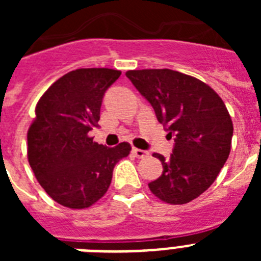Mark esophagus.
Returning <instances> with one entry per match:
<instances>
[{
  "label": "esophagus",
  "mask_w": 261,
  "mask_h": 261,
  "mask_svg": "<svg viewBox=\"0 0 261 261\" xmlns=\"http://www.w3.org/2000/svg\"><path fill=\"white\" fill-rule=\"evenodd\" d=\"M132 153H133V155L136 156V158H140V159L147 158V156H149V151L141 150V149H137V147H133Z\"/></svg>",
  "instance_id": "obj_1"
}]
</instances>
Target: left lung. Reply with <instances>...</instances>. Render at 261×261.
Here are the masks:
<instances>
[{"mask_svg": "<svg viewBox=\"0 0 261 261\" xmlns=\"http://www.w3.org/2000/svg\"><path fill=\"white\" fill-rule=\"evenodd\" d=\"M125 75L174 137L170 158L153 154L163 171L149 188L167 204L192 201L213 184L229 158L232 121L225 103L206 84L171 69L129 70Z\"/></svg>", "mask_w": 261, "mask_h": 261, "instance_id": "8db88e82", "label": "left lung"}]
</instances>
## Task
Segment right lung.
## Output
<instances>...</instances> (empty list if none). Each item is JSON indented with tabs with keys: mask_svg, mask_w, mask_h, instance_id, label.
Wrapping results in <instances>:
<instances>
[{
	"mask_svg": "<svg viewBox=\"0 0 261 261\" xmlns=\"http://www.w3.org/2000/svg\"><path fill=\"white\" fill-rule=\"evenodd\" d=\"M120 74L106 68L69 71L36 105L27 133L30 166L45 192L66 208L95 204L107 192L115 165L130 151L128 142L107 147L89 137L105 93Z\"/></svg>",
	"mask_w": 261,
	"mask_h": 261,
	"instance_id": "obj_1",
	"label": "right lung"
}]
</instances>
